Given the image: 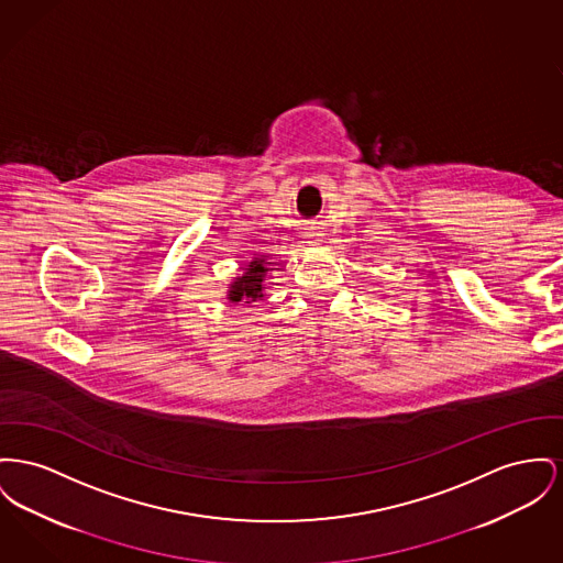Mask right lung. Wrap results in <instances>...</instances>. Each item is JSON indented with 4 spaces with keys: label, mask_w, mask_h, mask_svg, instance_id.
Here are the masks:
<instances>
[{
    "label": "right lung",
    "mask_w": 563,
    "mask_h": 563,
    "mask_svg": "<svg viewBox=\"0 0 563 563\" xmlns=\"http://www.w3.org/2000/svg\"><path fill=\"white\" fill-rule=\"evenodd\" d=\"M272 262H267L265 255L253 257V262L240 267L242 274L235 276L230 287H228V299L232 303L244 301V303H253L257 299L264 298V291L267 289V276L269 272H274L276 267H269Z\"/></svg>",
    "instance_id": "obj_1"
}]
</instances>
